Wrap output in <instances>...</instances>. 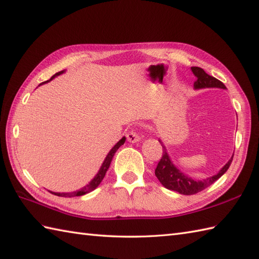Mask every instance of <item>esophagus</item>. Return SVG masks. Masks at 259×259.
Instances as JSON below:
<instances>
[{"label":"esophagus","instance_id":"obj_1","mask_svg":"<svg viewBox=\"0 0 259 259\" xmlns=\"http://www.w3.org/2000/svg\"><path fill=\"white\" fill-rule=\"evenodd\" d=\"M127 140L131 143H136V142H139L141 140V136L138 134L137 131L135 130H131L128 132L127 135Z\"/></svg>","mask_w":259,"mask_h":259}]
</instances>
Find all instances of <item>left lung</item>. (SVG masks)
I'll use <instances>...</instances> for the list:
<instances>
[{"label":"left lung","mask_w":259,"mask_h":259,"mask_svg":"<svg viewBox=\"0 0 259 259\" xmlns=\"http://www.w3.org/2000/svg\"><path fill=\"white\" fill-rule=\"evenodd\" d=\"M191 70L196 77V80L194 81V89H203V88L226 89L223 82L220 81L219 79H216L215 77L206 74L205 71H204V69L200 67H191ZM159 142L161 143L162 149H163V154H162V158L157 165V169L154 171L155 177L158 178L160 183L163 185L164 188H166L167 190L179 192L180 194H183V195L196 194L198 192L205 190L207 186L212 185L228 170V167H230L233 160V157H232L230 160H228L227 163L215 174V176L208 177L203 180H195V179H192L189 176H185L182 171H180L178 167L173 164L169 154L166 152V148L164 147V144L162 143L161 140H159Z\"/></svg>","instance_id":"left-lung-1"}]
</instances>
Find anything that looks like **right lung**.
<instances>
[{
    "mask_svg": "<svg viewBox=\"0 0 259 259\" xmlns=\"http://www.w3.org/2000/svg\"><path fill=\"white\" fill-rule=\"evenodd\" d=\"M63 73H65V70L58 71V73H56L55 75H54L50 80L44 81V82L51 81V80L53 79V78H55L56 76L62 75ZM44 82H41V83H44ZM41 83H39V85H41ZM124 141H125V137H122V139H120V140L115 144V146H113V148L110 150L109 153L107 154V157H106L105 161L102 162V164H101V166H100V169H99L98 173L96 174V177H95V178L92 180V181H90L86 186H83V188H81L80 190L75 191V192H68V193H57V192H51V191H50L51 193H52V194H55V195H57V196H63V197H74V196L85 195V194L89 193V192L94 191V190H95L96 188H97V186L101 183L102 179L105 178L106 172H107L108 169H109V166H110V163H111V160H112V158H113V155H115L117 150L124 143Z\"/></svg>",
    "mask_w": 259,
    "mask_h": 259,
    "instance_id": "obj_1",
    "label": "right lung"
}]
</instances>
